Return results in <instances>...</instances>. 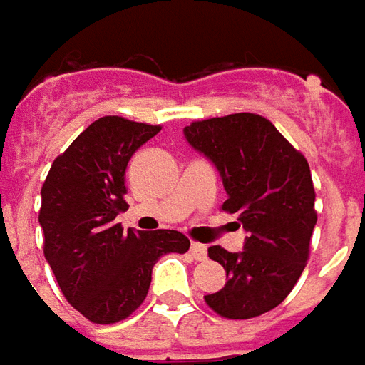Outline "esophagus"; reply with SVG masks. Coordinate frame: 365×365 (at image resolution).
<instances>
[{
	"label": "esophagus",
	"instance_id": "1",
	"mask_svg": "<svg viewBox=\"0 0 365 365\" xmlns=\"http://www.w3.org/2000/svg\"><path fill=\"white\" fill-rule=\"evenodd\" d=\"M206 253H208V250H206V245L204 244H198V242H192V244H190V255H192L196 261L206 259Z\"/></svg>",
	"mask_w": 365,
	"mask_h": 365
}]
</instances>
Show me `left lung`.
I'll return each instance as SVG.
<instances>
[{"label":"left lung","mask_w":365,"mask_h":365,"mask_svg":"<svg viewBox=\"0 0 365 365\" xmlns=\"http://www.w3.org/2000/svg\"><path fill=\"white\" fill-rule=\"evenodd\" d=\"M185 135L218 167L228 192L222 210L237 214L250 234L240 253L208 247V257L226 271V285L204 301L230 320L269 312L293 291L311 255L317 224L311 167L257 113L192 121Z\"/></svg>","instance_id":"1"}]
</instances>
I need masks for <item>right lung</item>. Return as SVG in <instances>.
<instances>
[{"mask_svg": "<svg viewBox=\"0 0 365 365\" xmlns=\"http://www.w3.org/2000/svg\"><path fill=\"white\" fill-rule=\"evenodd\" d=\"M159 131L104 115L54 159L41 188L45 257L66 301L94 324L128 319L145 301L157 259L190 247L177 230L123 232L115 224L128 210L129 159Z\"/></svg>", "mask_w": 365, "mask_h": 365, "instance_id": "obj_1", "label": "right lung"}]
</instances>
